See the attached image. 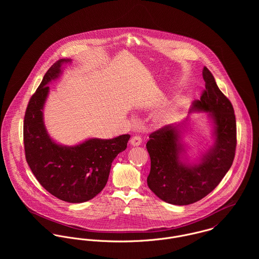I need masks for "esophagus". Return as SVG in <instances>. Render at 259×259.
I'll use <instances>...</instances> for the list:
<instances>
[{
	"mask_svg": "<svg viewBox=\"0 0 259 259\" xmlns=\"http://www.w3.org/2000/svg\"><path fill=\"white\" fill-rule=\"evenodd\" d=\"M131 145L133 146V147H139V146H141V144H142V139H141V137H138V136H135V137H133L132 139H131Z\"/></svg>",
	"mask_w": 259,
	"mask_h": 259,
	"instance_id": "obj_1",
	"label": "esophagus"
}]
</instances>
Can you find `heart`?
<instances>
[{"instance_id":"b5f03b06","label":"heart","mask_w":259,"mask_h":259,"mask_svg":"<svg viewBox=\"0 0 259 259\" xmlns=\"http://www.w3.org/2000/svg\"><path fill=\"white\" fill-rule=\"evenodd\" d=\"M168 111H161V112H159L158 114H157V120H159V121H162V120H164L167 116H168Z\"/></svg>"}]
</instances>
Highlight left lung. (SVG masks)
I'll return each instance as SVG.
<instances>
[{"instance_id": "1", "label": "left lung", "mask_w": 259, "mask_h": 259, "mask_svg": "<svg viewBox=\"0 0 259 259\" xmlns=\"http://www.w3.org/2000/svg\"><path fill=\"white\" fill-rule=\"evenodd\" d=\"M202 76L205 90L200 100L192 104L189 113H207L212 125L213 145L201 153L197 162H188L183 143L188 118L152 133L147 144L150 156L148 187L161 200L175 205L191 204L211 192L229 170L235 154L233 107L206 67Z\"/></svg>"}]
</instances>
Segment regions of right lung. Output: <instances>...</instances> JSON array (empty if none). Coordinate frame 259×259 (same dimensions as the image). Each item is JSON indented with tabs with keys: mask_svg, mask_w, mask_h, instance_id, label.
Wrapping results in <instances>:
<instances>
[{
	"mask_svg": "<svg viewBox=\"0 0 259 259\" xmlns=\"http://www.w3.org/2000/svg\"><path fill=\"white\" fill-rule=\"evenodd\" d=\"M71 59L56 62L44 75L31 98L24 120V145L27 162L37 182L61 200L80 203L94 198L107 185L111 163L123 151L131 138L122 135L110 140L88 139L75 146L55 142L44 122L48 84L63 74Z\"/></svg>",
	"mask_w": 259,
	"mask_h": 259,
	"instance_id": "add662e5",
	"label": "right lung"
}]
</instances>
